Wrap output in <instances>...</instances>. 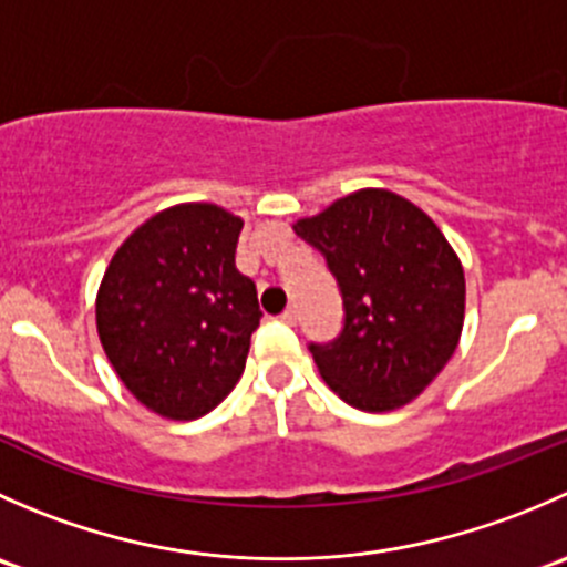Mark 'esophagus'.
<instances>
[{"label": "esophagus", "mask_w": 567, "mask_h": 567, "mask_svg": "<svg viewBox=\"0 0 567 567\" xmlns=\"http://www.w3.org/2000/svg\"><path fill=\"white\" fill-rule=\"evenodd\" d=\"M279 318H282L285 323H296V318H299V310H296V307H288V310H285Z\"/></svg>", "instance_id": "34e87169"}]
</instances>
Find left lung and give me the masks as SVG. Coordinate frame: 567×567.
<instances>
[{
	"mask_svg": "<svg viewBox=\"0 0 567 567\" xmlns=\"http://www.w3.org/2000/svg\"><path fill=\"white\" fill-rule=\"evenodd\" d=\"M334 274L337 340L310 351L348 405L392 411L422 394L461 340L466 279L436 221L386 188H359L293 225Z\"/></svg>",
	"mask_w": 567,
	"mask_h": 567,
	"instance_id": "obj_1",
	"label": "left lung"
}]
</instances>
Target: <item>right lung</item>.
Instances as JSON below:
<instances>
[{
    "instance_id": "add662e5",
    "label": "right lung",
    "mask_w": 567,
    "mask_h": 567,
    "mask_svg": "<svg viewBox=\"0 0 567 567\" xmlns=\"http://www.w3.org/2000/svg\"><path fill=\"white\" fill-rule=\"evenodd\" d=\"M244 221L210 203L151 216L114 251L95 323L114 373L167 420L214 411L247 364L257 288L236 268Z\"/></svg>"
}]
</instances>
